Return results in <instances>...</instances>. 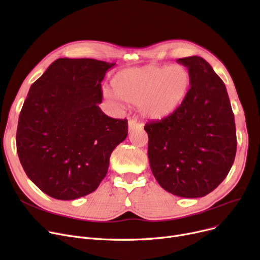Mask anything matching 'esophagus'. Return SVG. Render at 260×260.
<instances>
[{
  "label": "esophagus",
  "mask_w": 260,
  "mask_h": 260,
  "mask_svg": "<svg viewBox=\"0 0 260 260\" xmlns=\"http://www.w3.org/2000/svg\"><path fill=\"white\" fill-rule=\"evenodd\" d=\"M138 127H141V125L137 120H135V119H129V121H128V130L129 131H132V130H134L135 128H138Z\"/></svg>",
  "instance_id": "34e87169"
}]
</instances>
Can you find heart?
<instances>
[{
    "label": "heart",
    "mask_w": 260,
    "mask_h": 260,
    "mask_svg": "<svg viewBox=\"0 0 260 260\" xmlns=\"http://www.w3.org/2000/svg\"><path fill=\"white\" fill-rule=\"evenodd\" d=\"M111 84L119 100L139 106L144 118L162 120L181 106L189 89L190 74L181 64H150L122 70Z\"/></svg>",
    "instance_id": "heart-1"
}]
</instances>
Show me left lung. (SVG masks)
Returning <instances> with one entry per match:
<instances>
[{
    "label": "left lung",
    "instance_id": "obj_1",
    "mask_svg": "<svg viewBox=\"0 0 260 260\" xmlns=\"http://www.w3.org/2000/svg\"><path fill=\"white\" fill-rule=\"evenodd\" d=\"M189 90L169 117L147 122L148 158L157 183L183 198H201L223 181L236 155L234 113L223 81L198 56L178 59Z\"/></svg>",
    "mask_w": 260,
    "mask_h": 260
}]
</instances>
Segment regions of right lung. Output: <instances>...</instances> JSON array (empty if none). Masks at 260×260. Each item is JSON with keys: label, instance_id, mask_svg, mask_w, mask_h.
I'll return each mask as SVG.
<instances>
[{"label": "right lung", "instance_id": "right-lung-1", "mask_svg": "<svg viewBox=\"0 0 260 260\" xmlns=\"http://www.w3.org/2000/svg\"><path fill=\"white\" fill-rule=\"evenodd\" d=\"M115 63L59 58L30 86L19 116L17 151L30 181L57 200L93 192L111 153L126 140V119L106 115L102 81Z\"/></svg>", "mask_w": 260, "mask_h": 260}]
</instances>
